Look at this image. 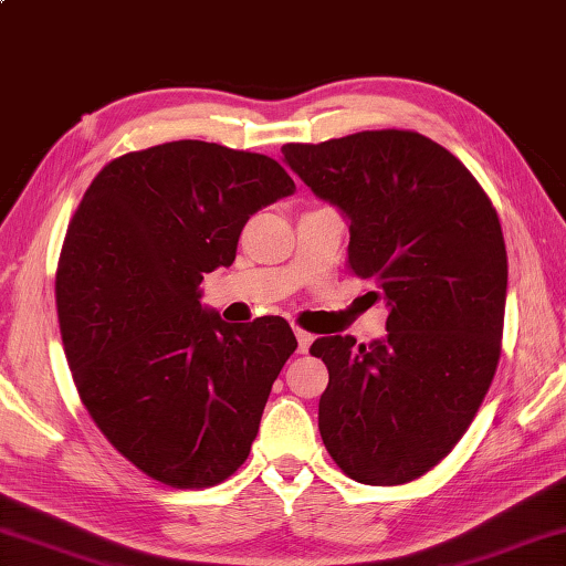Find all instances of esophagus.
Masks as SVG:
<instances>
[{
    "mask_svg": "<svg viewBox=\"0 0 566 566\" xmlns=\"http://www.w3.org/2000/svg\"><path fill=\"white\" fill-rule=\"evenodd\" d=\"M295 336H297V350H300V353H307L310 346H312L314 336L310 334V331H305V328H295Z\"/></svg>",
    "mask_w": 566,
    "mask_h": 566,
    "instance_id": "34e87169",
    "label": "esophagus"
}]
</instances>
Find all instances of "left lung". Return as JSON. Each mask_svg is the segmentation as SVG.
Listing matches in <instances>:
<instances>
[{"label":"left lung","instance_id":"8db88e82","mask_svg":"<svg viewBox=\"0 0 566 566\" xmlns=\"http://www.w3.org/2000/svg\"><path fill=\"white\" fill-rule=\"evenodd\" d=\"M285 163L348 216V269L389 305L387 338L322 336L324 447L363 485H403L457 447L502 355L506 247L485 189L408 129L285 144Z\"/></svg>","mask_w":566,"mask_h":566}]
</instances>
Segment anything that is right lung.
<instances>
[{
	"label": "right lung",
	"instance_id": "add662e5",
	"mask_svg": "<svg viewBox=\"0 0 566 566\" xmlns=\"http://www.w3.org/2000/svg\"><path fill=\"white\" fill-rule=\"evenodd\" d=\"M293 191L269 156L185 139L109 160L69 220L54 295L76 391L163 485L211 488L250 457L297 340L281 316L226 324L199 285L235 261L250 216Z\"/></svg>",
	"mask_w": 566,
	"mask_h": 566
}]
</instances>
